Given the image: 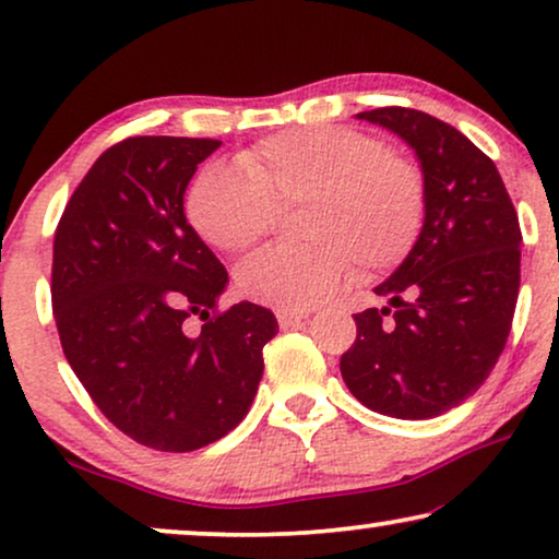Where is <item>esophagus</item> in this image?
<instances>
[{"mask_svg":"<svg viewBox=\"0 0 559 559\" xmlns=\"http://www.w3.org/2000/svg\"><path fill=\"white\" fill-rule=\"evenodd\" d=\"M305 318H308V312H302V310H280L277 312L280 328H295V325H300Z\"/></svg>","mask_w":559,"mask_h":559,"instance_id":"34e87169","label":"esophagus"}]
</instances>
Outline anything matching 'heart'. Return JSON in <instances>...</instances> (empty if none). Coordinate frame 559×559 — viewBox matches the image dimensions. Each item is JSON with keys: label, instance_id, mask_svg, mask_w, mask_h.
<instances>
[{"label": "heart", "instance_id": "obj_1", "mask_svg": "<svg viewBox=\"0 0 559 559\" xmlns=\"http://www.w3.org/2000/svg\"><path fill=\"white\" fill-rule=\"evenodd\" d=\"M239 170L209 165L186 195V216L224 254L254 247L293 211L297 247H266L236 270V287L274 310H308L354 270L379 277L404 259L427 216L425 175L379 136L348 127H297L236 155Z\"/></svg>", "mask_w": 559, "mask_h": 559}]
</instances>
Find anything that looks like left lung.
I'll return each instance as SVG.
<instances>
[{
  "label": "left lung",
  "mask_w": 559,
  "mask_h": 559,
  "mask_svg": "<svg viewBox=\"0 0 559 559\" xmlns=\"http://www.w3.org/2000/svg\"><path fill=\"white\" fill-rule=\"evenodd\" d=\"M358 119L392 129L417 152L427 216L415 249L373 289L389 308L354 316L341 373L373 412L438 417L478 392L507 346L522 228L493 159L455 127L404 106Z\"/></svg>",
  "instance_id": "8db88e82"
}]
</instances>
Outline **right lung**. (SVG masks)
Returning a JSON list of instances; mask_svg holds the SVG:
<instances>
[{"mask_svg": "<svg viewBox=\"0 0 559 559\" xmlns=\"http://www.w3.org/2000/svg\"><path fill=\"white\" fill-rule=\"evenodd\" d=\"M218 147L193 136L117 142L73 190L52 243L68 364L117 430L163 453L211 445L241 423L280 331L262 305L218 308L228 274L186 221L188 182Z\"/></svg>", "mask_w": 559, "mask_h": 559, "instance_id": "1", "label": "right lung"}]
</instances>
